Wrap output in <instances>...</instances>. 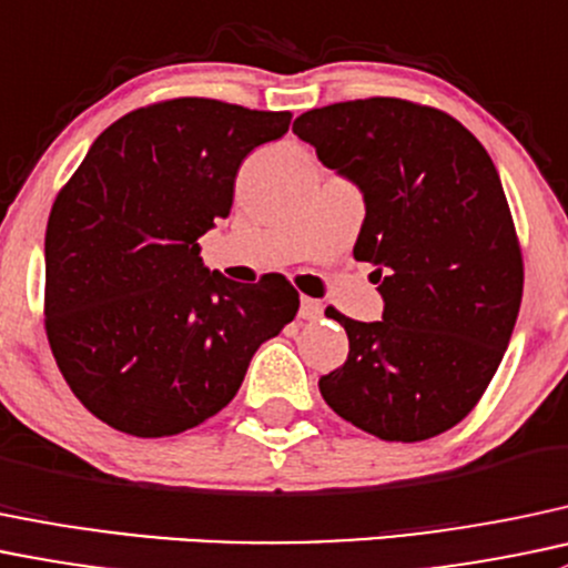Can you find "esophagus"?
<instances>
[{
    "label": "esophagus",
    "mask_w": 568,
    "mask_h": 568,
    "mask_svg": "<svg viewBox=\"0 0 568 568\" xmlns=\"http://www.w3.org/2000/svg\"><path fill=\"white\" fill-rule=\"evenodd\" d=\"M321 313H324V304L315 302V300H307V296H302L300 318H304V321H315V318H321Z\"/></svg>",
    "instance_id": "obj_1"
}]
</instances>
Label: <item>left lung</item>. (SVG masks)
Returning a JSON list of instances; mask_svg holds the SVG:
<instances>
[{
    "mask_svg": "<svg viewBox=\"0 0 568 568\" xmlns=\"http://www.w3.org/2000/svg\"><path fill=\"white\" fill-rule=\"evenodd\" d=\"M294 133L364 195L354 258L375 266L384 318L354 321L326 405L381 440H427L474 410L511 339L523 253L487 149L449 113L367 98L302 113Z\"/></svg>",
    "mask_w": 568,
    "mask_h": 568,
    "instance_id": "8db88e82",
    "label": "left lung"
}]
</instances>
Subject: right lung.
<instances>
[{"mask_svg":"<svg viewBox=\"0 0 568 568\" xmlns=\"http://www.w3.org/2000/svg\"><path fill=\"white\" fill-rule=\"evenodd\" d=\"M288 111L176 98L124 113L59 190L45 229V334L89 414L163 438L234 399L300 310L283 274L209 272L199 239L231 214L242 160Z\"/></svg>","mask_w":568,"mask_h":568,"instance_id":"right-lung-1","label":"right lung"}]
</instances>
